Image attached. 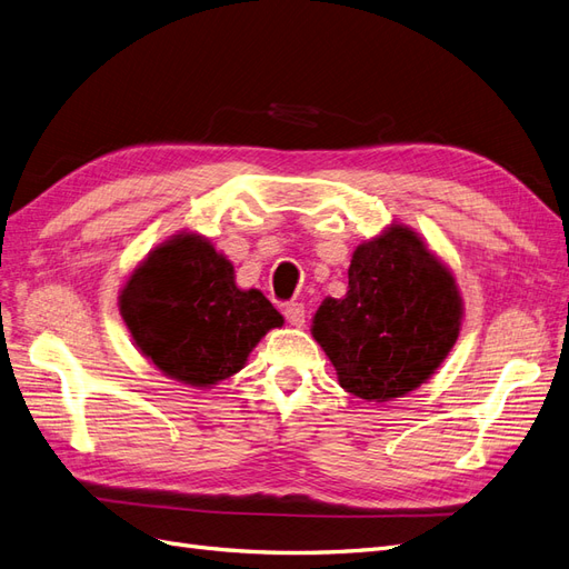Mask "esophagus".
<instances>
[{
    "label": "esophagus",
    "instance_id": "1",
    "mask_svg": "<svg viewBox=\"0 0 569 569\" xmlns=\"http://www.w3.org/2000/svg\"><path fill=\"white\" fill-rule=\"evenodd\" d=\"M282 313H284V318H287V322H289V325H295V327H303V322H306V311H303V303L289 301V303L282 308Z\"/></svg>",
    "mask_w": 569,
    "mask_h": 569
}]
</instances>
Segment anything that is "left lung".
Returning a JSON list of instances; mask_svg holds the SVG:
<instances>
[{
	"instance_id": "left-lung-1",
	"label": "left lung",
	"mask_w": 569,
	"mask_h": 569,
	"mask_svg": "<svg viewBox=\"0 0 569 569\" xmlns=\"http://www.w3.org/2000/svg\"><path fill=\"white\" fill-rule=\"evenodd\" d=\"M462 299L451 270L406 226L360 244L343 299H325L313 337L339 385L363 401L418 389L460 335Z\"/></svg>"
}]
</instances>
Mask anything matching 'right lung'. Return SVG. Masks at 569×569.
<instances>
[{"label":"right lung","mask_w":569,"mask_h":569,"mask_svg":"<svg viewBox=\"0 0 569 569\" xmlns=\"http://www.w3.org/2000/svg\"><path fill=\"white\" fill-rule=\"evenodd\" d=\"M120 316L163 375L211 387L244 368L251 349L284 320L258 289H239L234 268L209 239L176 234L153 249L118 297Z\"/></svg>","instance_id":"1"}]
</instances>
